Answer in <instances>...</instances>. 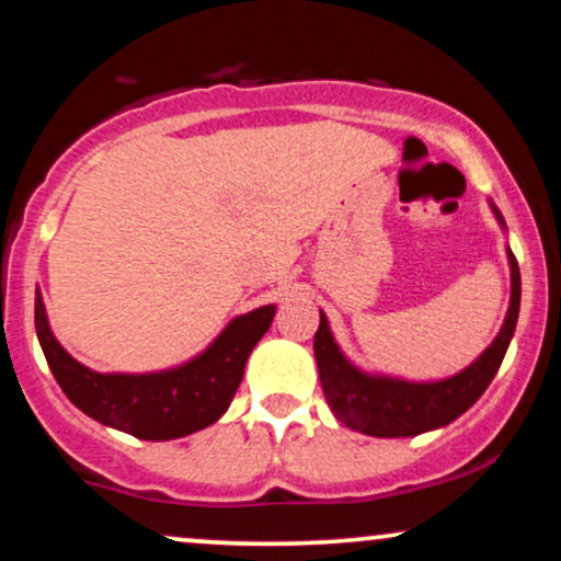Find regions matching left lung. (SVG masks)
<instances>
[{"label": "left lung", "instance_id": "obj_1", "mask_svg": "<svg viewBox=\"0 0 561 561\" xmlns=\"http://www.w3.org/2000/svg\"><path fill=\"white\" fill-rule=\"evenodd\" d=\"M491 214L499 227L506 231V221L493 199H488ZM508 279H512V295L504 324L493 343L474 358L467 369L443 379H403L379 371H366L345 356V351L334 340L330 319L319 311V332L313 337V356H317L321 390L330 403L334 420L345 427L371 437H414L430 430H440L459 420L469 405L478 403L491 379L499 371L512 343L519 317V266L512 248L506 244Z\"/></svg>", "mask_w": 561, "mask_h": 561}]
</instances>
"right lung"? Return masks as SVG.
<instances>
[{"label":"right lung","instance_id":"obj_1","mask_svg":"<svg viewBox=\"0 0 561 561\" xmlns=\"http://www.w3.org/2000/svg\"><path fill=\"white\" fill-rule=\"evenodd\" d=\"M276 302L240 313L216 340L184 364L158 371H94L60 345L36 287L34 324L44 358L68 401L105 427L139 440H176L210 427L227 414L240 388L244 364L268 332Z\"/></svg>","mask_w":561,"mask_h":561}]
</instances>
